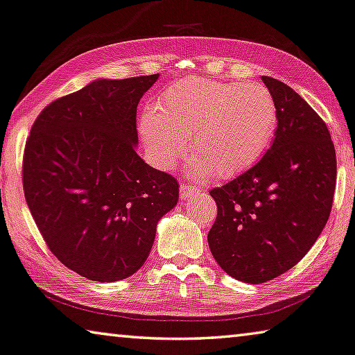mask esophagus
I'll return each instance as SVG.
<instances>
[{"mask_svg":"<svg viewBox=\"0 0 355 355\" xmlns=\"http://www.w3.org/2000/svg\"><path fill=\"white\" fill-rule=\"evenodd\" d=\"M179 193H181V198L185 200L193 193H196V187H195V185L189 184V182H182L181 187H179Z\"/></svg>","mask_w":355,"mask_h":355,"instance_id":"34e87169","label":"esophagus"}]
</instances>
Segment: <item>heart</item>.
Instances as JSON below:
<instances>
[{"label": "heart", "mask_w": 355, "mask_h": 355, "mask_svg": "<svg viewBox=\"0 0 355 355\" xmlns=\"http://www.w3.org/2000/svg\"><path fill=\"white\" fill-rule=\"evenodd\" d=\"M278 110L263 85L185 78L164 91L139 133L159 168H171L191 137L196 170L231 178L252 166L274 139Z\"/></svg>", "instance_id": "heart-1"}]
</instances>
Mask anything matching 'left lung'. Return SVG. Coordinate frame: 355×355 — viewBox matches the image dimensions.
<instances>
[{"label": "left lung", "instance_id": "8db88e82", "mask_svg": "<svg viewBox=\"0 0 355 355\" xmlns=\"http://www.w3.org/2000/svg\"><path fill=\"white\" fill-rule=\"evenodd\" d=\"M274 96L278 125L257 165L211 190L217 218L207 234L218 266L258 284L305 257L332 211L336 155L327 125L283 81L263 77Z\"/></svg>", "mask_w": 355, "mask_h": 355}]
</instances>
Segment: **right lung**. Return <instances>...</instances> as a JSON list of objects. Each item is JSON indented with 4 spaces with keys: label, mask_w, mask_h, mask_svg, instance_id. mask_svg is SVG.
Returning <instances> with one entry per match:
<instances>
[{
    "label": "right lung",
    "mask_w": 355,
    "mask_h": 355,
    "mask_svg": "<svg viewBox=\"0 0 355 355\" xmlns=\"http://www.w3.org/2000/svg\"><path fill=\"white\" fill-rule=\"evenodd\" d=\"M159 73L96 80L34 121L23 153L26 205L58 261L94 282L144 264L178 179L137 154V107Z\"/></svg>",
    "instance_id": "right-lung-1"
}]
</instances>
